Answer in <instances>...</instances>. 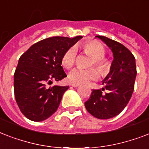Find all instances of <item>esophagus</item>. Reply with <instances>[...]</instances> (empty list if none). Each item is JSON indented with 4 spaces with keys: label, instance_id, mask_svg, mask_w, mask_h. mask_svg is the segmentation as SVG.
Masks as SVG:
<instances>
[{
    "label": "esophagus",
    "instance_id": "1",
    "mask_svg": "<svg viewBox=\"0 0 149 149\" xmlns=\"http://www.w3.org/2000/svg\"><path fill=\"white\" fill-rule=\"evenodd\" d=\"M71 86H72V87H78V86H79V84H71Z\"/></svg>",
    "mask_w": 149,
    "mask_h": 149
}]
</instances>
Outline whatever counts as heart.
<instances>
[{"label":"heart","mask_w":149,"mask_h":149,"mask_svg":"<svg viewBox=\"0 0 149 149\" xmlns=\"http://www.w3.org/2000/svg\"><path fill=\"white\" fill-rule=\"evenodd\" d=\"M84 52L93 58L91 65H95L100 72L105 73L109 70L108 61L104 58L105 55V49L98 42H89L83 45ZM77 56V48L72 46L68 49L63 54L62 58V64L66 69L72 67L76 62ZM99 72L95 68H91L88 70H83L80 68H76L72 70L68 75V79L70 83L76 84H85L89 80L97 79Z\"/></svg>","instance_id":"b5f03b06"}]
</instances>
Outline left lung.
Returning <instances> with one entry per match:
<instances>
[{"mask_svg": "<svg viewBox=\"0 0 149 149\" xmlns=\"http://www.w3.org/2000/svg\"><path fill=\"white\" fill-rule=\"evenodd\" d=\"M113 52V59L110 72L102 81L108 91L93 90L85 107L89 113L98 119H110L121 112L127 106L134 91L137 70L133 54L122 44L105 36H97Z\"/></svg>", "mask_w": 149, "mask_h": 149, "instance_id": "obj_1", "label": "left lung"}]
</instances>
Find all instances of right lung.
<instances>
[{
    "instance_id": "1",
    "label": "right lung",
    "mask_w": 149,
    "mask_h": 149,
    "mask_svg": "<svg viewBox=\"0 0 149 149\" xmlns=\"http://www.w3.org/2000/svg\"><path fill=\"white\" fill-rule=\"evenodd\" d=\"M82 38H45L20 57L14 75L15 97L20 111L29 120L42 121L57 111L69 86L48 88L46 84L66 77L61 65L63 54Z\"/></svg>"
}]
</instances>
